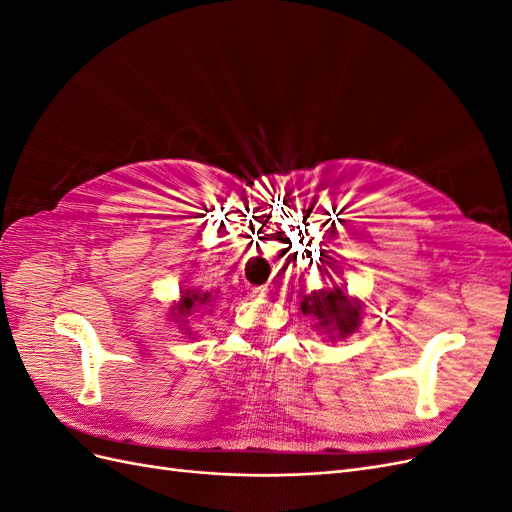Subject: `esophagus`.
<instances>
[{
  "instance_id": "1",
  "label": "esophagus",
  "mask_w": 512,
  "mask_h": 512,
  "mask_svg": "<svg viewBox=\"0 0 512 512\" xmlns=\"http://www.w3.org/2000/svg\"><path fill=\"white\" fill-rule=\"evenodd\" d=\"M247 292H250V297H254V299H265L269 294V288L267 286H250L247 288Z\"/></svg>"
}]
</instances>
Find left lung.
Listing matches in <instances>:
<instances>
[{
	"instance_id": "1",
	"label": "left lung",
	"mask_w": 512,
	"mask_h": 512,
	"mask_svg": "<svg viewBox=\"0 0 512 512\" xmlns=\"http://www.w3.org/2000/svg\"><path fill=\"white\" fill-rule=\"evenodd\" d=\"M303 314L316 318V327L331 337H348L361 324V303L350 299L342 288H322L307 294L301 303Z\"/></svg>"
}]
</instances>
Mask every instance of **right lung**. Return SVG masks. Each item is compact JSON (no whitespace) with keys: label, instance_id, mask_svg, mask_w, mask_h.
<instances>
[{"label":"right lung","instance_id":"right-lung-1","mask_svg":"<svg viewBox=\"0 0 512 512\" xmlns=\"http://www.w3.org/2000/svg\"><path fill=\"white\" fill-rule=\"evenodd\" d=\"M211 303V294L209 292H200V290H192V288H188V290H183L181 292V301L170 309V314L175 316V322L179 320V322H185L183 318L185 316H190L192 312H196L198 307H203V305H209Z\"/></svg>","mask_w":512,"mask_h":512}]
</instances>
